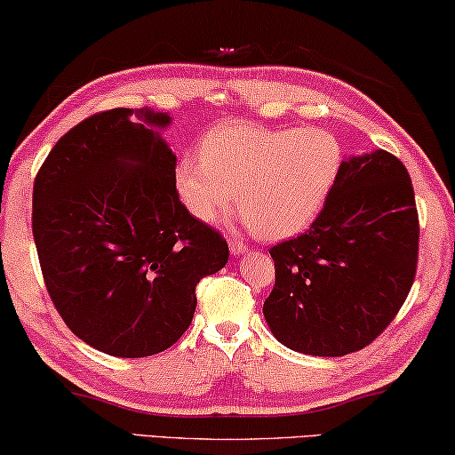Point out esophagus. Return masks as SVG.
<instances>
[{
    "label": "esophagus",
    "instance_id": "1",
    "mask_svg": "<svg viewBox=\"0 0 455 455\" xmlns=\"http://www.w3.org/2000/svg\"><path fill=\"white\" fill-rule=\"evenodd\" d=\"M228 249L233 255H243L247 251V245L239 239V236H228Z\"/></svg>",
    "mask_w": 455,
    "mask_h": 455
}]
</instances>
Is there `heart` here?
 Instances as JSON below:
<instances>
[{
  "instance_id": "heart-1",
  "label": "heart",
  "mask_w": 455,
  "mask_h": 455,
  "mask_svg": "<svg viewBox=\"0 0 455 455\" xmlns=\"http://www.w3.org/2000/svg\"><path fill=\"white\" fill-rule=\"evenodd\" d=\"M341 167V142L323 128L230 122L206 134L200 157L178 163L173 184L200 222L220 220L236 202L261 239L282 241L315 220Z\"/></svg>"
}]
</instances>
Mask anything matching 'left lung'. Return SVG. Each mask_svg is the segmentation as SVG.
Returning a JSON list of instances; mask_svg holds the SVG:
<instances>
[{
  "instance_id": "8db88e82",
  "label": "left lung",
  "mask_w": 455,
  "mask_h": 455,
  "mask_svg": "<svg viewBox=\"0 0 455 455\" xmlns=\"http://www.w3.org/2000/svg\"><path fill=\"white\" fill-rule=\"evenodd\" d=\"M271 333L298 354L341 357L392 323L412 286L419 216L409 172L382 148L343 161L307 233L269 249Z\"/></svg>"
}]
</instances>
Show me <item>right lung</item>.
I'll list each match as a JSON object with an SVG mask.
<instances>
[{
	"label": "right lung",
	"instance_id": "right-lung-1",
	"mask_svg": "<svg viewBox=\"0 0 455 455\" xmlns=\"http://www.w3.org/2000/svg\"><path fill=\"white\" fill-rule=\"evenodd\" d=\"M167 112L114 108L52 147L34 180L32 235L46 290L73 333L116 357L165 351L186 333L196 286L228 245L180 202Z\"/></svg>",
	"mask_w": 455,
	"mask_h": 455
}]
</instances>
